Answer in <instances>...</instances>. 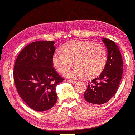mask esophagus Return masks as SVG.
Masks as SVG:
<instances>
[{"label":"esophagus","mask_w":135,"mask_h":135,"mask_svg":"<svg viewBox=\"0 0 135 135\" xmlns=\"http://www.w3.org/2000/svg\"><path fill=\"white\" fill-rule=\"evenodd\" d=\"M68 83H70L72 84H76L77 83V82L75 81V80H68Z\"/></svg>","instance_id":"34e87169"}]
</instances>
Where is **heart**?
I'll use <instances>...</instances> for the list:
<instances>
[{
    "instance_id": "1",
    "label": "heart",
    "mask_w": 135,
    "mask_h": 135,
    "mask_svg": "<svg viewBox=\"0 0 135 135\" xmlns=\"http://www.w3.org/2000/svg\"><path fill=\"white\" fill-rule=\"evenodd\" d=\"M52 64L59 73L64 74L73 64L76 66L66 76L76 79L85 76H97L104 69L107 61V52L102 45L88 41L72 40L64 43L62 51H57L52 56Z\"/></svg>"
}]
</instances>
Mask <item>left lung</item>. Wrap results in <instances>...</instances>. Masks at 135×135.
<instances>
[{"mask_svg": "<svg viewBox=\"0 0 135 135\" xmlns=\"http://www.w3.org/2000/svg\"><path fill=\"white\" fill-rule=\"evenodd\" d=\"M102 39L108 51L106 66L101 74L89 83L84 94L87 102L97 105L107 102L115 95L123 74V60L118 47L112 40Z\"/></svg>", "mask_w": 135, "mask_h": 135, "instance_id": "1", "label": "left lung"}]
</instances>
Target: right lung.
Here are the masks:
<instances>
[{"label": "right lung", "mask_w": 135, "mask_h": 135, "mask_svg": "<svg viewBox=\"0 0 135 135\" xmlns=\"http://www.w3.org/2000/svg\"><path fill=\"white\" fill-rule=\"evenodd\" d=\"M55 42L38 41L25 46L14 66L13 78L18 93L33 110L46 111L57 99V85L64 79L52 68Z\"/></svg>", "instance_id": "obj_1"}]
</instances>
